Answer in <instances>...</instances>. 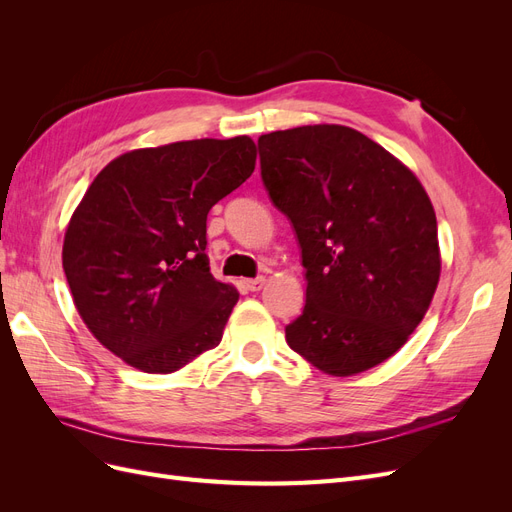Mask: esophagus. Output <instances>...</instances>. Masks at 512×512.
Wrapping results in <instances>:
<instances>
[{
    "label": "esophagus",
    "instance_id": "34e87169",
    "mask_svg": "<svg viewBox=\"0 0 512 512\" xmlns=\"http://www.w3.org/2000/svg\"><path fill=\"white\" fill-rule=\"evenodd\" d=\"M243 286H245V290L256 292V290H260L262 286H265V277H254V280H243Z\"/></svg>",
    "mask_w": 512,
    "mask_h": 512
}]
</instances>
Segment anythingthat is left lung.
I'll return each instance as SVG.
<instances>
[{
	"instance_id": "8db88e82",
	"label": "left lung",
	"mask_w": 512,
	"mask_h": 512,
	"mask_svg": "<svg viewBox=\"0 0 512 512\" xmlns=\"http://www.w3.org/2000/svg\"><path fill=\"white\" fill-rule=\"evenodd\" d=\"M260 175L305 267L288 346L331 376L380 365L408 342L440 280L436 211L408 166L335 123L258 138Z\"/></svg>"
}]
</instances>
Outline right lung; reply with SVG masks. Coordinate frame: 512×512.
<instances>
[{"label":"right lung","mask_w":512,"mask_h":512,"mask_svg":"<svg viewBox=\"0 0 512 512\" xmlns=\"http://www.w3.org/2000/svg\"><path fill=\"white\" fill-rule=\"evenodd\" d=\"M250 136L134 149L106 164L72 213L66 280L98 342L170 374L222 342L235 286L209 271L207 213L254 173Z\"/></svg>","instance_id":"add662e5"}]
</instances>
